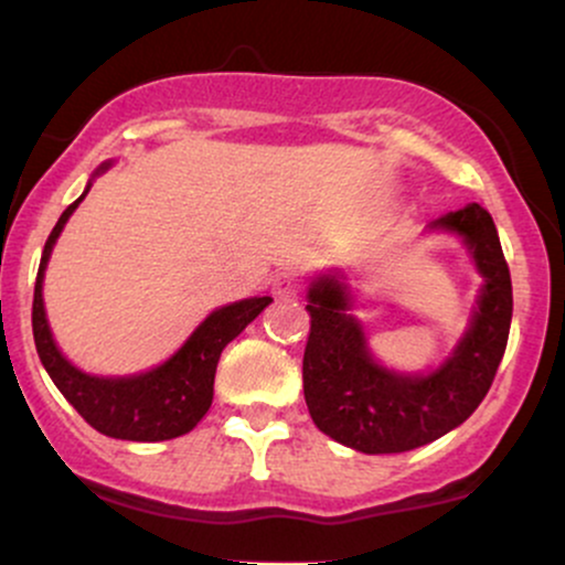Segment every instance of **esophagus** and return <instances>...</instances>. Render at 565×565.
Here are the masks:
<instances>
[{"mask_svg": "<svg viewBox=\"0 0 565 565\" xmlns=\"http://www.w3.org/2000/svg\"><path fill=\"white\" fill-rule=\"evenodd\" d=\"M300 291V276L295 270H281L274 278V295L276 297H295Z\"/></svg>", "mask_w": 565, "mask_h": 565, "instance_id": "esophagus-1", "label": "esophagus"}]
</instances>
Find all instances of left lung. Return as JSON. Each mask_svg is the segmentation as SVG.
Instances as JSON below:
<instances>
[{"instance_id": "1", "label": "left lung", "mask_w": 565, "mask_h": 565, "mask_svg": "<svg viewBox=\"0 0 565 565\" xmlns=\"http://www.w3.org/2000/svg\"><path fill=\"white\" fill-rule=\"evenodd\" d=\"M433 228L459 233L486 278L470 329L436 372L382 369L369 355L361 323L348 313L345 287L321 276L308 289L305 404L321 433L355 451H412L462 425L489 393L508 348L512 284L494 220L481 204H470L436 220Z\"/></svg>"}]
</instances>
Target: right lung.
Wrapping results in <instances>:
<instances>
[{"instance_id": "add662e5", "label": "right lung", "mask_w": 565, "mask_h": 565, "mask_svg": "<svg viewBox=\"0 0 565 565\" xmlns=\"http://www.w3.org/2000/svg\"><path fill=\"white\" fill-rule=\"evenodd\" d=\"M108 164H103V172ZM89 185L74 204L66 206L61 220L50 233L44 244L42 263H39L36 287H34V310H31V327H34L36 353L44 369L53 377L57 391L66 395V401L76 412L93 425L97 433L121 440H170L185 436L188 430L199 425V419L210 412L212 393H215V372L223 348L233 337L244 332L249 321L263 313L274 297H249V300L225 305L215 313L206 316L199 329L185 340V345L172 355L170 361L151 369V372L132 374V377H89L76 369L66 355L61 353L47 327L42 300L44 268H47L50 252L61 236L63 225L71 212L87 196Z\"/></svg>"}]
</instances>
